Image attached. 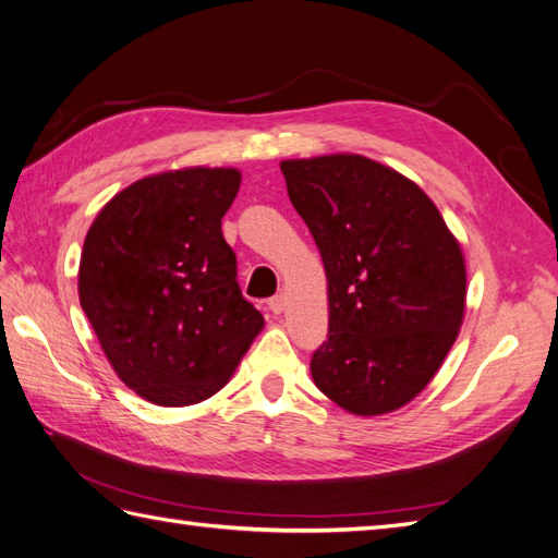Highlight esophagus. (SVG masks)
Returning <instances> with one entry per match:
<instances>
[{
    "mask_svg": "<svg viewBox=\"0 0 558 558\" xmlns=\"http://www.w3.org/2000/svg\"><path fill=\"white\" fill-rule=\"evenodd\" d=\"M268 308L274 311L276 316H278V313H282L284 308H288V296H282V294L274 296V299H270V302H268Z\"/></svg>",
    "mask_w": 558,
    "mask_h": 558,
    "instance_id": "34e87169",
    "label": "esophagus"
}]
</instances>
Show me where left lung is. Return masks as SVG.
<instances>
[{
	"instance_id": "1",
	"label": "left lung",
	"mask_w": 558,
	"mask_h": 558,
	"mask_svg": "<svg viewBox=\"0 0 558 558\" xmlns=\"http://www.w3.org/2000/svg\"><path fill=\"white\" fill-rule=\"evenodd\" d=\"M327 278L316 387L351 415L408 405L434 379L464 320L466 266L434 199L359 153L280 162Z\"/></svg>"
}]
</instances>
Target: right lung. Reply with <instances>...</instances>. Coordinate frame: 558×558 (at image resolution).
<instances>
[{
    "label": "right lung",
    "instance_id": "obj_1",
    "mask_svg": "<svg viewBox=\"0 0 558 558\" xmlns=\"http://www.w3.org/2000/svg\"><path fill=\"white\" fill-rule=\"evenodd\" d=\"M240 181L235 167L143 177L108 199L84 238L80 304L116 375L148 403L207 401L264 330L221 233Z\"/></svg>",
    "mask_w": 558,
    "mask_h": 558
}]
</instances>
